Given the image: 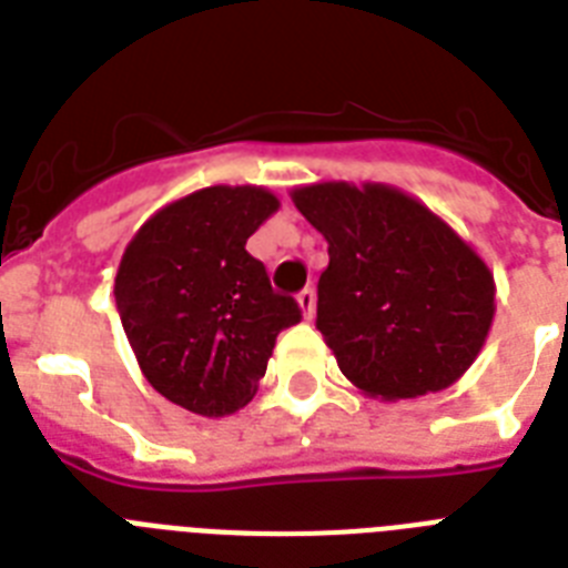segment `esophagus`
I'll list each match as a JSON object with an SVG mask.
<instances>
[{
    "label": "esophagus",
    "mask_w": 568,
    "mask_h": 568,
    "mask_svg": "<svg viewBox=\"0 0 568 568\" xmlns=\"http://www.w3.org/2000/svg\"><path fill=\"white\" fill-rule=\"evenodd\" d=\"M297 303H301L303 318L312 321V315H315V288H312V285H306V288L297 294Z\"/></svg>",
    "instance_id": "34e87169"
}]
</instances>
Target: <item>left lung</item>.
Wrapping results in <instances>:
<instances>
[{
	"label": "left lung",
	"instance_id": "8db88e82",
	"mask_svg": "<svg viewBox=\"0 0 568 568\" xmlns=\"http://www.w3.org/2000/svg\"><path fill=\"white\" fill-rule=\"evenodd\" d=\"M292 200L329 244L315 327L342 374L383 400L457 383L493 327L495 280L484 258L392 185L318 182Z\"/></svg>",
	"mask_w": 568,
	"mask_h": 568
}]
</instances>
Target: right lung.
<instances>
[{"instance_id":"obj_1","label":"right lung","mask_w":568,"mask_h":568,"mask_svg":"<svg viewBox=\"0 0 568 568\" xmlns=\"http://www.w3.org/2000/svg\"><path fill=\"white\" fill-rule=\"evenodd\" d=\"M276 209L256 185L194 191L155 212L120 258V324L150 386L182 409L221 418L250 404L280 329L301 321L244 250Z\"/></svg>"}]
</instances>
